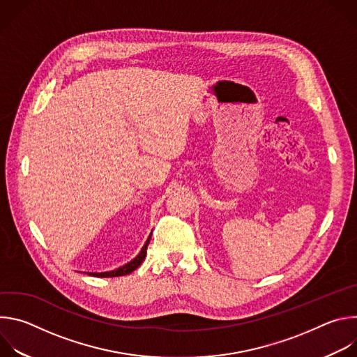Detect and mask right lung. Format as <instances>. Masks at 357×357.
Wrapping results in <instances>:
<instances>
[{
  "instance_id": "add662e5",
  "label": "right lung",
  "mask_w": 357,
  "mask_h": 357,
  "mask_svg": "<svg viewBox=\"0 0 357 357\" xmlns=\"http://www.w3.org/2000/svg\"><path fill=\"white\" fill-rule=\"evenodd\" d=\"M151 234H152V233H151ZM151 234H149V237L146 238V241H145V244H144L142 250L139 251L138 256H137L134 260H131L130 263H127L126 266H123V267H120V268H117V270H113V271H107V273H87V274H89V275H93V277H121V275L131 274L134 270H137V268L141 266V263L144 261V259H145V256H146V247H148V244H149Z\"/></svg>"
}]
</instances>
